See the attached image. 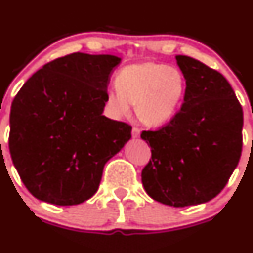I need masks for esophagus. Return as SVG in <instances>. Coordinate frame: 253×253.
Instances as JSON below:
<instances>
[{
  "label": "esophagus",
  "instance_id": "obj_1",
  "mask_svg": "<svg viewBox=\"0 0 253 253\" xmlns=\"http://www.w3.org/2000/svg\"><path fill=\"white\" fill-rule=\"evenodd\" d=\"M139 134H141V129L137 128V127H133V128H132V137H133V138H138Z\"/></svg>",
  "mask_w": 253,
  "mask_h": 253
}]
</instances>
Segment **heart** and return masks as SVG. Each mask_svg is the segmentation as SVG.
Masks as SVG:
<instances>
[{
  "label": "heart",
  "instance_id": "obj_1",
  "mask_svg": "<svg viewBox=\"0 0 253 253\" xmlns=\"http://www.w3.org/2000/svg\"><path fill=\"white\" fill-rule=\"evenodd\" d=\"M116 85L105 91V108L112 119L128 116L136 105L139 120L149 126H162L180 111L186 96L185 75L180 68L144 61L122 68Z\"/></svg>",
  "mask_w": 253,
  "mask_h": 253
}]
</instances>
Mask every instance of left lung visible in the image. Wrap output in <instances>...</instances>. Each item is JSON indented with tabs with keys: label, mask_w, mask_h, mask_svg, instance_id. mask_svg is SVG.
I'll return each instance as SVG.
<instances>
[{
	"label": "left lung",
	"mask_w": 253,
	"mask_h": 253,
	"mask_svg": "<svg viewBox=\"0 0 253 253\" xmlns=\"http://www.w3.org/2000/svg\"><path fill=\"white\" fill-rule=\"evenodd\" d=\"M176 61L187 83L185 100L167 126L142 132L152 149L142 183L163 205L197 206L219 195L239 164L244 114L221 73L188 56Z\"/></svg>",
	"instance_id": "8db88e82"
}]
</instances>
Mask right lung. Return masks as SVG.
Wrapping results in <instances>:
<instances>
[{
	"label": "right lung",
	"mask_w": 253,
	"mask_h": 253,
	"mask_svg": "<svg viewBox=\"0 0 253 253\" xmlns=\"http://www.w3.org/2000/svg\"><path fill=\"white\" fill-rule=\"evenodd\" d=\"M121 58L75 52L42 66L20 88L9 115V152L38 200L75 206L95 195L104 165L132 127L104 116L110 75Z\"/></svg>",
	"instance_id": "add662e5"
}]
</instances>
